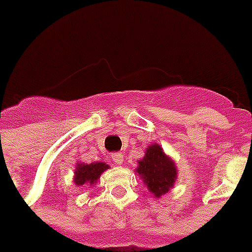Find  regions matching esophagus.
I'll use <instances>...</instances> for the list:
<instances>
[{
	"label": "esophagus",
	"mask_w": 252,
	"mask_h": 252,
	"mask_svg": "<svg viewBox=\"0 0 252 252\" xmlns=\"http://www.w3.org/2000/svg\"><path fill=\"white\" fill-rule=\"evenodd\" d=\"M111 157H112V161L116 165H122L123 162H124V158H123L122 153H113Z\"/></svg>",
	"instance_id": "obj_1"
}]
</instances>
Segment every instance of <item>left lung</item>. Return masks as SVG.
Masks as SVG:
<instances>
[{
	"instance_id": "1",
	"label": "left lung",
	"mask_w": 252,
	"mask_h": 252,
	"mask_svg": "<svg viewBox=\"0 0 252 252\" xmlns=\"http://www.w3.org/2000/svg\"><path fill=\"white\" fill-rule=\"evenodd\" d=\"M136 173L156 198L168 193L177 178L174 161L165 155L158 144H152L147 148L145 156L139 161Z\"/></svg>"
}]
</instances>
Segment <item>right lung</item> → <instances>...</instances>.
Instances as JSON below:
<instances>
[{
  "label": "right lung",
  "mask_w": 252,
  "mask_h": 252,
  "mask_svg": "<svg viewBox=\"0 0 252 252\" xmlns=\"http://www.w3.org/2000/svg\"><path fill=\"white\" fill-rule=\"evenodd\" d=\"M109 166L105 162H91V164H84V162H78L76 169H75L74 184L76 186L82 185H94L99 180L100 174L104 170H107Z\"/></svg>",
  "instance_id": "add662e5"
}]
</instances>
